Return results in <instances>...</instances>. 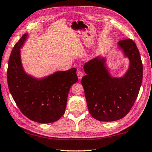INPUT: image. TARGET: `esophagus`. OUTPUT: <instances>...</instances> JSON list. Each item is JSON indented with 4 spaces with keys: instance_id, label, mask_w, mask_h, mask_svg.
<instances>
[{
    "instance_id": "obj_1",
    "label": "esophagus",
    "mask_w": 152,
    "mask_h": 152,
    "mask_svg": "<svg viewBox=\"0 0 152 152\" xmlns=\"http://www.w3.org/2000/svg\"><path fill=\"white\" fill-rule=\"evenodd\" d=\"M77 77H78L79 79H81L82 77H83V72L81 71H78L77 72Z\"/></svg>"
}]
</instances>
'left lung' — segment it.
<instances>
[{
	"mask_svg": "<svg viewBox=\"0 0 152 152\" xmlns=\"http://www.w3.org/2000/svg\"><path fill=\"white\" fill-rule=\"evenodd\" d=\"M130 67L121 78H113L104 66L105 59L96 58L86 63L87 73L81 79L88 111L99 121H118L126 115L138 97L143 77V66L139 51L131 39L118 42Z\"/></svg>",
	"mask_w": 152,
	"mask_h": 152,
	"instance_id": "8db88e82",
	"label": "left lung"
}]
</instances>
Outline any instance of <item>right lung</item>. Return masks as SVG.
Masks as SVG:
<instances>
[{
	"label": "right lung",
	"mask_w": 152,
	"mask_h": 152,
	"mask_svg": "<svg viewBox=\"0 0 152 152\" xmlns=\"http://www.w3.org/2000/svg\"><path fill=\"white\" fill-rule=\"evenodd\" d=\"M24 34L14 45L8 59L7 81L14 101L28 118L39 123L56 122L64 115L71 85L77 82L76 68L56 72L42 79L27 75L20 61Z\"/></svg>",
	"instance_id": "obj_1"
}]
</instances>
